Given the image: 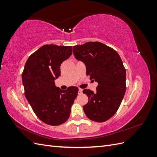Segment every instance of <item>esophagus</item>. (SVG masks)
Wrapping results in <instances>:
<instances>
[{
	"label": "esophagus",
	"instance_id": "esophagus-1",
	"mask_svg": "<svg viewBox=\"0 0 157 157\" xmlns=\"http://www.w3.org/2000/svg\"><path fill=\"white\" fill-rule=\"evenodd\" d=\"M82 92V89L78 88V94H81Z\"/></svg>",
	"mask_w": 157,
	"mask_h": 157
}]
</instances>
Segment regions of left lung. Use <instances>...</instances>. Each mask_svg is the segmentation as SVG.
I'll use <instances>...</instances> for the list:
<instances>
[{"label":"left lung","instance_id":"8db88e82","mask_svg":"<svg viewBox=\"0 0 157 157\" xmlns=\"http://www.w3.org/2000/svg\"><path fill=\"white\" fill-rule=\"evenodd\" d=\"M73 48L75 58L86 66V75L98 83L96 92L83 90L88 97L84 112L90 120L105 122L116 113L126 92V73L122 59L115 50L99 42Z\"/></svg>","mask_w":157,"mask_h":157}]
</instances>
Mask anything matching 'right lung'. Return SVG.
<instances>
[{
  "mask_svg": "<svg viewBox=\"0 0 157 157\" xmlns=\"http://www.w3.org/2000/svg\"><path fill=\"white\" fill-rule=\"evenodd\" d=\"M72 46L46 44L31 54L22 73L25 96L39 119L51 126L68 120L78 88L61 90L55 80L61 75L60 66L72 54Z\"/></svg>",
  "mask_w": 157,
  "mask_h": 157,
  "instance_id": "obj_1",
  "label": "right lung"
}]
</instances>
